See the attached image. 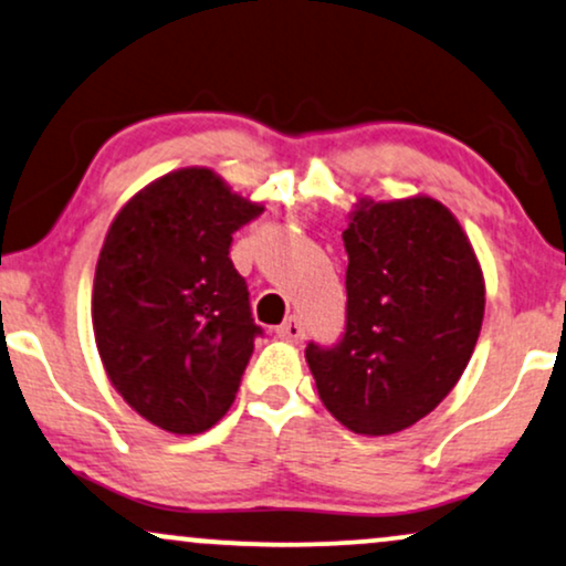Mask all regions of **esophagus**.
<instances>
[{"instance_id":"1","label":"esophagus","mask_w":566,"mask_h":566,"mask_svg":"<svg viewBox=\"0 0 566 566\" xmlns=\"http://www.w3.org/2000/svg\"><path fill=\"white\" fill-rule=\"evenodd\" d=\"M277 336L285 338V340H294V344H302V340H304V323L298 317H289L281 327H277Z\"/></svg>"}]
</instances>
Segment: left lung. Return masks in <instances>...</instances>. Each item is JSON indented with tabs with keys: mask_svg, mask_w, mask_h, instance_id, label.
<instances>
[{
	"mask_svg": "<svg viewBox=\"0 0 566 566\" xmlns=\"http://www.w3.org/2000/svg\"><path fill=\"white\" fill-rule=\"evenodd\" d=\"M346 325L306 361L325 409L361 436L399 432L441 403L475 352L483 272L441 201H361L344 230Z\"/></svg>",
	"mask_w": 566,
	"mask_h": 566,
	"instance_id": "obj_1",
	"label": "left lung"
}]
</instances>
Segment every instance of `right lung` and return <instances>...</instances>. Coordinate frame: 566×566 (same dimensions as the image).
<instances>
[{
    "mask_svg": "<svg viewBox=\"0 0 566 566\" xmlns=\"http://www.w3.org/2000/svg\"><path fill=\"white\" fill-rule=\"evenodd\" d=\"M262 209L188 167L138 191L104 239L96 348L117 394L157 428L205 432L235 399L262 327L230 243Z\"/></svg>",
    "mask_w": 566,
    "mask_h": 566,
    "instance_id": "add662e5",
    "label": "right lung"
}]
</instances>
